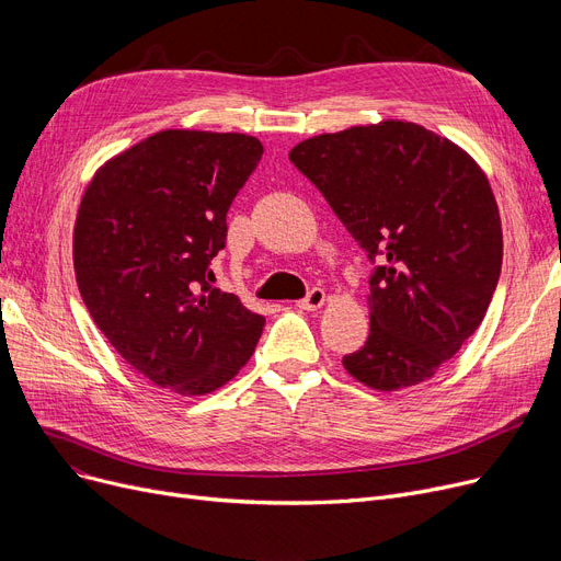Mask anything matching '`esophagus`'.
Masks as SVG:
<instances>
[{"mask_svg":"<svg viewBox=\"0 0 561 561\" xmlns=\"http://www.w3.org/2000/svg\"><path fill=\"white\" fill-rule=\"evenodd\" d=\"M325 300H328L325 290H322V288H311L302 300H298V307L305 309V311H316V309H320L322 305H325Z\"/></svg>","mask_w":561,"mask_h":561,"instance_id":"34e87169","label":"esophagus"}]
</instances>
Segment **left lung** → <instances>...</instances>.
Segmentation results:
<instances>
[{
  "mask_svg": "<svg viewBox=\"0 0 561 561\" xmlns=\"http://www.w3.org/2000/svg\"><path fill=\"white\" fill-rule=\"evenodd\" d=\"M373 263L370 334L343 357L377 391L430 379L473 334L503 268L489 180L448 138L387 121L288 154Z\"/></svg>",
  "mask_w": 561,
  "mask_h": 561,
  "instance_id": "8db88e82",
  "label": "left lung"
}]
</instances>
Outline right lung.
Here are the masks:
<instances>
[{
	"label": "right lung",
	"mask_w": 561,
	"mask_h": 561,
	"mask_svg": "<svg viewBox=\"0 0 561 561\" xmlns=\"http://www.w3.org/2000/svg\"><path fill=\"white\" fill-rule=\"evenodd\" d=\"M263 145L245 134L168 129L98 170L75 225V275L100 332L157 387L220 389L265 318L214 288L227 211Z\"/></svg>",
	"instance_id": "right-lung-1"
}]
</instances>
